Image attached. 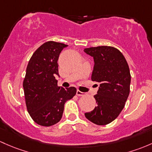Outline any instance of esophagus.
Wrapping results in <instances>:
<instances>
[{
    "label": "esophagus",
    "instance_id": "1",
    "mask_svg": "<svg viewBox=\"0 0 152 152\" xmlns=\"http://www.w3.org/2000/svg\"><path fill=\"white\" fill-rule=\"evenodd\" d=\"M76 95H77L78 96H84V95H85V94H84V92H81V91L77 90L76 91Z\"/></svg>",
    "mask_w": 152,
    "mask_h": 152
}]
</instances>
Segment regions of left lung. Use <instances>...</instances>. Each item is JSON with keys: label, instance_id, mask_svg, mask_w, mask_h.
I'll return each instance as SVG.
<instances>
[{"label": "left lung", "instance_id": "obj_1", "mask_svg": "<svg viewBox=\"0 0 152 152\" xmlns=\"http://www.w3.org/2000/svg\"><path fill=\"white\" fill-rule=\"evenodd\" d=\"M93 57L92 81L100 84L94 95L97 106L85 113L86 118L97 125H105L116 119L130 93L131 76L128 64L122 52L108 46L84 49Z\"/></svg>", "mask_w": 152, "mask_h": 152}]
</instances>
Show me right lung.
Wrapping results in <instances>:
<instances>
[{
	"label": "right lung",
	"instance_id": "add662e5",
	"mask_svg": "<svg viewBox=\"0 0 152 152\" xmlns=\"http://www.w3.org/2000/svg\"><path fill=\"white\" fill-rule=\"evenodd\" d=\"M68 45L47 41L33 54L23 81L27 109L35 122L49 127L60 122L65 102L76 95L74 87L57 86L58 60L60 52Z\"/></svg>",
	"mask_w": 152,
	"mask_h": 152
}]
</instances>
